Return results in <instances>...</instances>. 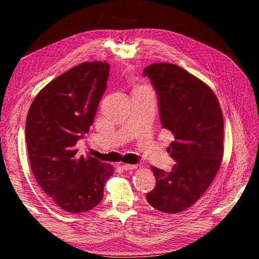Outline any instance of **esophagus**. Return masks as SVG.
Returning <instances> with one entry per match:
<instances>
[{"mask_svg": "<svg viewBox=\"0 0 259 259\" xmlns=\"http://www.w3.org/2000/svg\"><path fill=\"white\" fill-rule=\"evenodd\" d=\"M121 167L124 170H131V169H135L136 168V166L135 165H132V164H123Z\"/></svg>", "mask_w": 259, "mask_h": 259, "instance_id": "1", "label": "esophagus"}]
</instances>
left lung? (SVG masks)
<instances>
[{"instance_id": "obj_1", "label": "left lung", "mask_w": 259, "mask_h": 259, "mask_svg": "<svg viewBox=\"0 0 259 259\" xmlns=\"http://www.w3.org/2000/svg\"><path fill=\"white\" fill-rule=\"evenodd\" d=\"M159 98L163 128L174 135L167 152L170 171L151 167L155 188L147 201L155 209L177 214L192 206L213 183L224 155V117L209 86L177 65L158 62L145 68Z\"/></svg>"}]
</instances>
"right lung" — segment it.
<instances>
[{"label": "right lung", "mask_w": 259, "mask_h": 259, "mask_svg": "<svg viewBox=\"0 0 259 259\" xmlns=\"http://www.w3.org/2000/svg\"><path fill=\"white\" fill-rule=\"evenodd\" d=\"M110 66L85 61L57 76L35 96L27 115L31 170L42 190L69 213L93 209L113 175L110 164L77 154L105 93Z\"/></svg>", "instance_id": "1"}]
</instances>
